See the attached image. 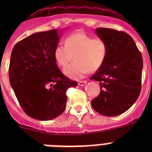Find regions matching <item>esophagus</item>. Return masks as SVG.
Returning <instances> with one entry per match:
<instances>
[{
	"label": "esophagus",
	"instance_id": "esophagus-1",
	"mask_svg": "<svg viewBox=\"0 0 152 152\" xmlns=\"http://www.w3.org/2000/svg\"><path fill=\"white\" fill-rule=\"evenodd\" d=\"M87 84V81L86 80H80L78 82V85L79 86H84Z\"/></svg>",
	"mask_w": 152,
	"mask_h": 152
}]
</instances>
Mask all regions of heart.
Wrapping results in <instances>:
<instances>
[{
    "label": "heart",
    "mask_w": 152,
    "mask_h": 152,
    "mask_svg": "<svg viewBox=\"0 0 152 152\" xmlns=\"http://www.w3.org/2000/svg\"><path fill=\"white\" fill-rule=\"evenodd\" d=\"M108 47L100 37L93 38L84 33H76L65 39V45L58 44L54 49V58L57 64L65 67L73 59L75 61L64 68V74L73 79L82 77L89 71L100 69L106 60Z\"/></svg>",
    "instance_id": "1"
}]
</instances>
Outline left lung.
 <instances>
[{
    "instance_id": "obj_1",
    "label": "left lung",
    "mask_w": 152,
    "mask_h": 152,
    "mask_svg": "<svg viewBox=\"0 0 152 152\" xmlns=\"http://www.w3.org/2000/svg\"><path fill=\"white\" fill-rule=\"evenodd\" d=\"M96 33L106 41L108 52L101 68L91 77L100 85V94L91 104L98 113L116 116L128 110L140 94L142 56L128 33L108 28H97Z\"/></svg>"
}]
</instances>
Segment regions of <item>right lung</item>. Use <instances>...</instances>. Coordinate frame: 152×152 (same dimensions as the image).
<instances>
[{
    "label": "right lung",
    "mask_w": 152,
    "mask_h": 152,
    "mask_svg": "<svg viewBox=\"0 0 152 152\" xmlns=\"http://www.w3.org/2000/svg\"><path fill=\"white\" fill-rule=\"evenodd\" d=\"M59 41L56 29L32 34L18 42L11 52L10 83L23 110L39 120L60 116L66 107V92L77 86L64 76L55 60Z\"/></svg>",
    "instance_id": "1"
}]
</instances>
